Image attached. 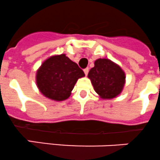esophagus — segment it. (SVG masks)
Segmentation results:
<instances>
[{"label": "esophagus", "instance_id": "obj_1", "mask_svg": "<svg viewBox=\"0 0 160 160\" xmlns=\"http://www.w3.org/2000/svg\"><path fill=\"white\" fill-rule=\"evenodd\" d=\"M83 72H84L85 75H86V76H88V72H89V68H86V69H83Z\"/></svg>", "mask_w": 160, "mask_h": 160}]
</instances>
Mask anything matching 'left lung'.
I'll return each instance as SVG.
<instances>
[{
  "label": "left lung",
  "instance_id": "1",
  "mask_svg": "<svg viewBox=\"0 0 160 160\" xmlns=\"http://www.w3.org/2000/svg\"><path fill=\"white\" fill-rule=\"evenodd\" d=\"M94 90L101 98L112 99L122 92L126 75L121 67L108 58H98L94 62L88 75Z\"/></svg>",
  "mask_w": 160,
  "mask_h": 160
}]
</instances>
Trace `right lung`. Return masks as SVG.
<instances>
[{"instance_id": "right-lung-1", "label": "right lung", "mask_w": 160, "mask_h": 160, "mask_svg": "<svg viewBox=\"0 0 160 160\" xmlns=\"http://www.w3.org/2000/svg\"><path fill=\"white\" fill-rule=\"evenodd\" d=\"M85 76L76 62L65 54L49 57L41 64L36 73L39 91L51 100H66L78 79Z\"/></svg>"}]
</instances>
